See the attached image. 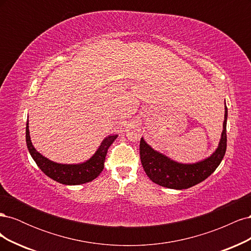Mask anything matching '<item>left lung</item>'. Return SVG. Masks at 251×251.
Listing matches in <instances>:
<instances>
[{
	"label": "left lung",
	"instance_id": "left-lung-1",
	"mask_svg": "<svg viewBox=\"0 0 251 251\" xmlns=\"http://www.w3.org/2000/svg\"><path fill=\"white\" fill-rule=\"evenodd\" d=\"M226 123L227 107L225 103L223 131L218 148L209 157L195 163H180L172 160L168 156L154 150L141 137L140 159L148 177L158 185L173 189H186L204 181L216 171L225 155Z\"/></svg>",
	"mask_w": 251,
	"mask_h": 251
}]
</instances>
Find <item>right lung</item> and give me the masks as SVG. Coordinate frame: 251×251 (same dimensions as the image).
Here are the masks:
<instances>
[{
	"instance_id": "obj_1",
	"label": "right lung",
	"mask_w": 251,
	"mask_h": 251,
	"mask_svg": "<svg viewBox=\"0 0 251 251\" xmlns=\"http://www.w3.org/2000/svg\"><path fill=\"white\" fill-rule=\"evenodd\" d=\"M117 136L118 135H109L108 137H105L98 147L95 154L87 161L77 164H63L49 160L35 150L30 138L28 121L26 124V143L33 160L49 178L66 185L83 184L100 176L103 170L108 149L117 138Z\"/></svg>"
}]
</instances>
